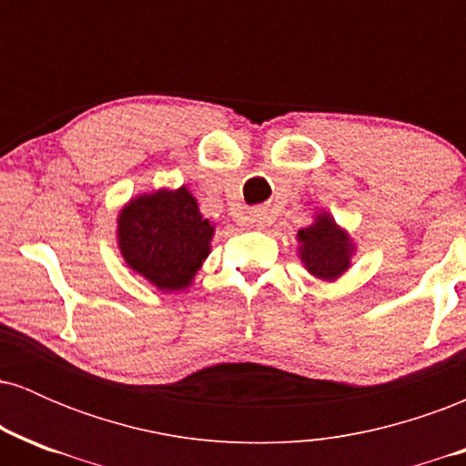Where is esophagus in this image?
Wrapping results in <instances>:
<instances>
[{"instance_id": "34e87169", "label": "esophagus", "mask_w": 466, "mask_h": 466, "mask_svg": "<svg viewBox=\"0 0 466 466\" xmlns=\"http://www.w3.org/2000/svg\"><path fill=\"white\" fill-rule=\"evenodd\" d=\"M248 223H249V226H254V228H265L267 212L263 210V208H258V210H251L248 215Z\"/></svg>"}]
</instances>
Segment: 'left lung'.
I'll return each instance as SVG.
<instances>
[{"mask_svg":"<svg viewBox=\"0 0 466 466\" xmlns=\"http://www.w3.org/2000/svg\"><path fill=\"white\" fill-rule=\"evenodd\" d=\"M298 258L313 278L324 282L339 280L350 269L357 243L333 215L319 210L313 215L311 226L298 229Z\"/></svg>","mask_w":466,"mask_h":466,"instance_id":"8db88e82","label":"left lung"}]
</instances>
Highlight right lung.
<instances>
[{"label":"right lung","instance_id":"right-lung-1","mask_svg":"<svg viewBox=\"0 0 466 466\" xmlns=\"http://www.w3.org/2000/svg\"><path fill=\"white\" fill-rule=\"evenodd\" d=\"M116 223L117 249L127 267L162 293L192 287L215 238V223L201 215L186 186L131 197Z\"/></svg>","mask_w":466,"mask_h":466}]
</instances>
